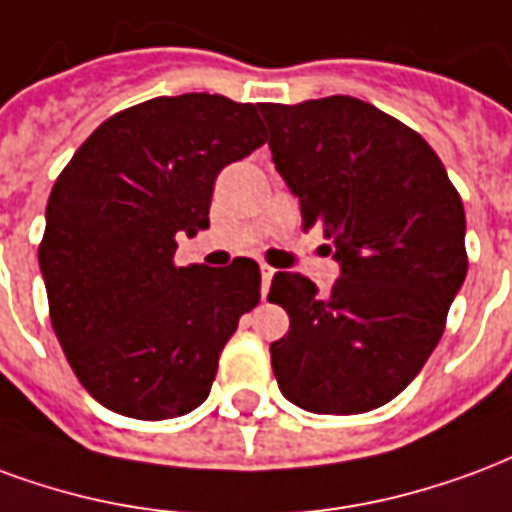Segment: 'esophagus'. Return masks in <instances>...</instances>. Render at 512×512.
<instances>
[{
    "instance_id": "34e87169",
    "label": "esophagus",
    "mask_w": 512,
    "mask_h": 512,
    "mask_svg": "<svg viewBox=\"0 0 512 512\" xmlns=\"http://www.w3.org/2000/svg\"><path fill=\"white\" fill-rule=\"evenodd\" d=\"M272 275H275V270H272L270 264H261V297H267V292H270Z\"/></svg>"
}]
</instances>
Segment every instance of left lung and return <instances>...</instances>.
Wrapping results in <instances>:
<instances>
[{
  "mask_svg": "<svg viewBox=\"0 0 512 512\" xmlns=\"http://www.w3.org/2000/svg\"><path fill=\"white\" fill-rule=\"evenodd\" d=\"M275 169L341 264L319 297L275 272L267 300L289 313L270 346L281 393L305 412L379 409L420 374L466 278L464 204L417 130L365 100L261 103Z\"/></svg>",
  "mask_w": 512,
  "mask_h": 512,
  "instance_id": "obj_1",
  "label": "left lung"
}]
</instances>
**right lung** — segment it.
Segmentation results:
<instances>
[{
	"mask_svg": "<svg viewBox=\"0 0 512 512\" xmlns=\"http://www.w3.org/2000/svg\"><path fill=\"white\" fill-rule=\"evenodd\" d=\"M253 103L188 92L108 117L54 182L40 242L48 313L98 404L166 420L207 401L223 346L261 297L253 259L177 267L210 226L215 177L259 149Z\"/></svg>",
	"mask_w": 512,
	"mask_h": 512,
	"instance_id": "right-lung-1",
	"label": "right lung"
}]
</instances>
